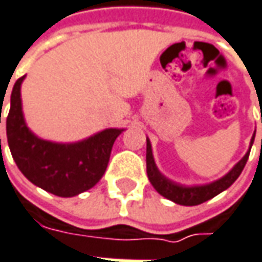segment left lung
Listing matches in <instances>:
<instances>
[{"label":"left lung","mask_w":262,"mask_h":262,"mask_svg":"<svg viewBox=\"0 0 262 262\" xmlns=\"http://www.w3.org/2000/svg\"><path fill=\"white\" fill-rule=\"evenodd\" d=\"M254 139H255V132H254V135L251 138L248 152L244 155V158L241 159L228 174H225L222 178L213 181V183H209V184L190 185L188 187V185L177 184L174 181H171L169 178H167L164 174H161V171H159L157 164H155V159H154L150 140L146 138V172H148L149 181H150V184L154 185V188L161 195H164L165 199L174 202V203L181 204V206H197V204H202L213 199L214 195L221 194L222 191H225L226 188H229L230 185L236 181V178L241 176L242 169H244L247 161H248L249 152H251V146L254 143Z\"/></svg>","instance_id":"1"}]
</instances>
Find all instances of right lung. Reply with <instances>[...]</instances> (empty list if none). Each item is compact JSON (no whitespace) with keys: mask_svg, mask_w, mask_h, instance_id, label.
Wrapping results in <instances>:
<instances>
[{"mask_svg":"<svg viewBox=\"0 0 262 262\" xmlns=\"http://www.w3.org/2000/svg\"><path fill=\"white\" fill-rule=\"evenodd\" d=\"M24 78L14 84L7 116V140L18 169L30 183L59 197H74L93 188L104 176L114 140L124 129H104L72 143L41 139L24 120Z\"/></svg>","mask_w":262,"mask_h":262,"instance_id":"right-lung-1","label":"right lung"}]
</instances>
